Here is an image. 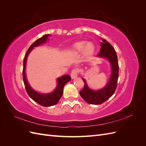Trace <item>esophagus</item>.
Returning a JSON list of instances; mask_svg holds the SVG:
<instances>
[{
    "label": "esophagus",
    "instance_id": "obj_1",
    "mask_svg": "<svg viewBox=\"0 0 146 146\" xmlns=\"http://www.w3.org/2000/svg\"><path fill=\"white\" fill-rule=\"evenodd\" d=\"M79 72H80V70L78 69H77V68L74 69L72 70L71 73H70V76H71V78H76L78 76V74H79Z\"/></svg>",
    "mask_w": 146,
    "mask_h": 146
}]
</instances>
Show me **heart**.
Segmentation results:
<instances>
[{
  "mask_svg": "<svg viewBox=\"0 0 146 146\" xmlns=\"http://www.w3.org/2000/svg\"><path fill=\"white\" fill-rule=\"evenodd\" d=\"M83 50L85 55H91L94 52V46L91 42H88L86 44L85 42L82 41L77 42L73 47V52L76 54L81 53Z\"/></svg>",
  "mask_w": 146,
  "mask_h": 146,
  "instance_id": "obj_1",
  "label": "heart"
}]
</instances>
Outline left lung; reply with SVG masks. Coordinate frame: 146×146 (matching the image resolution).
I'll list each match as a JSON object with an SVG mask.
<instances>
[{
  "mask_svg": "<svg viewBox=\"0 0 146 146\" xmlns=\"http://www.w3.org/2000/svg\"><path fill=\"white\" fill-rule=\"evenodd\" d=\"M103 42H101L100 50L98 56L107 58L111 65L112 72L107 86L104 88L98 91H92L88 88L86 81L82 78L85 85L80 91L82 98L87 103L94 105L103 104L111 97L115 92L117 80L119 77V64L117 56L113 47L105 39H102Z\"/></svg>",
  "mask_w": 146,
  "mask_h": 146,
  "instance_id": "obj_1",
  "label": "left lung"
}]
</instances>
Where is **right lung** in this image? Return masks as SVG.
Returning <instances> with one entry per match:
<instances>
[{"label": "right lung", "mask_w": 146, "mask_h": 146, "mask_svg": "<svg viewBox=\"0 0 146 146\" xmlns=\"http://www.w3.org/2000/svg\"><path fill=\"white\" fill-rule=\"evenodd\" d=\"M48 36H50V35H44L41 38H39L37 40L35 41L30 46L25 55L23 62V76L26 91H27L29 96L35 102H36V103H38L41 106H43V107H50V106H53L58 103L60 98H61V96H62L64 86L66 85V83L70 81V79H71L69 75H64L63 77L58 78L57 79V86L55 90L53 92H51V93L45 94H39L38 92L34 91L32 88L30 86L29 84L28 83L27 78H26L25 77V72L26 61H27L28 55L29 54L30 51L33 49V48L34 47H36L39 44H41L47 41Z\"/></svg>", "instance_id": "right-lung-1"}]
</instances>
